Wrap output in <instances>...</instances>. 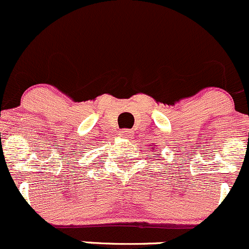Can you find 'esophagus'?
I'll list each match as a JSON object with an SVG mask.
<instances>
[{"label":"esophagus","instance_id":"obj_1","mask_svg":"<svg viewBox=\"0 0 249 249\" xmlns=\"http://www.w3.org/2000/svg\"><path fill=\"white\" fill-rule=\"evenodd\" d=\"M120 137H124V138H130V136H131V131L130 130H122L119 133Z\"/></svg>","mask_w":249,"mask_h":249}]
</instances>
